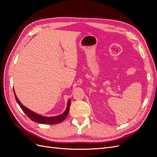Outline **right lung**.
<instances>
[{"label":"right lung","instance_id":"1","mask_svg":"<svg viewBox=\"0 0 157 157\" xmlns=\"http://www.w3.org/2000/svg\"><path fill=\"white\" fill-rule=\"evenodd\" d=\"M13 93H14V96H15V98L16 99V101L23 110V111L26 114L28 117L31 118V121L36 122L37 123H40V124H58V123L61 122L65 119L69 112V108L71 105V99H69L67 101V108H66L65 111L62 114H61V115L55 116V117H50L40 115L39 114H37L35 112L32 111L31 110H30V109L27 108L25 106L23 105V104L18 99L16 94V92L14 91V90H13Z\"/></svg>","mask_w":157,"mask_h":157}]
</instances>
